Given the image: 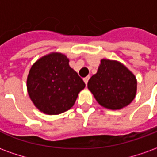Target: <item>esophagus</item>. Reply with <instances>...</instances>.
<instances>
[{"label":"esophagus","instance_id":"obj_1","mask_svg":"<svg viewBox=\"0 0 157 157\" xmlns=\"http://www.w3.org/2000/svg\"><path fill=\"white\" fill-rule=\"evenodd\" d=\"M89 78H90V76H86V77H85V78L83 79V80H84V82H85L86 84H87V82H88Z\"/></svg>","mask_w":157,"mask_h":157}]
</instances>
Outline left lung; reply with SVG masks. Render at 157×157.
I'll list each match as a JSON object with an SVG mask.
<instances>
[{
	"instance_id": "1",
	"label": "left lung",
	"mask_w": 157,
	"mask_h": 157,
	"mask_svg": "<svg viewBox=\"0 0 157 157\" xmlns=\"http://www.w3.org/2000/svg\"><path fill=\"white\" fill-rule=\"evenodd\" d=\"M87 87L102 107L117 110L135 99L137 81L120 62L102 59L98 72L88 81Z\"/></svg>"
}]
</instances>
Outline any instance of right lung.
<instances>
[{"label":"right lung","mask_w":157,"mask_h":157,"mask_svg":"<svg viewBox=\"0 0 157 157\" xmlns=\"http://www.w3.org/2000/svg\"><path fill=\"white\" fill-rule=\"evenodd\" d=\"M86 84L69 65L61 53H50L32 65L27 79V89L39 111L56 115L71 109Z\"/></svg>","instance_id":"right-lung-1"}]
</instances>
